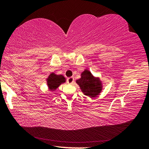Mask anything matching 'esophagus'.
I'll list each match as a JSON object with an SVG mask.
<instances>
[{"label": "esophagus", "mask_w": 149, "mask_h": 149, "mask_svg": "<svg viewBox=\"0 0 149 149\" xmlns=\"http://www.w3.org/2000/svg\"><path fill=\"white\" fill-rule=\"evenodd\" d=\"M74 81V77H70L68 78V83L69 84H72L73 83Z\"/></svg>", "instance_id": "obj_1"}]
</instances>
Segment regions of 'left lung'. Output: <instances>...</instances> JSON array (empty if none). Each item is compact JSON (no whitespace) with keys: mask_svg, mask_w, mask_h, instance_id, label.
<instances>
[{"mask_svg":"<svg viewBox=\"0 0 149 149\" xmlns=\"http://www.w3.org/2000/svg\"><path fill=\"white\" fill-rule=\"evenodd\" d=\"M81 92L85 96L95 98L102 91V81L99 77H95L89 70L85 69L81 74V77L76 80Z\"/></svg>","mask_w":149,"mask_h":149,"instance_id":"1","label":"left lung"}]
</instances>
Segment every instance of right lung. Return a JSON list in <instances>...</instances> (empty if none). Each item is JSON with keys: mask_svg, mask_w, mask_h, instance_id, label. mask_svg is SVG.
<instances>
[{"mask_svg": "<svg viewBox=\"0 0 149 149\" xmlns=\"http://www.w3.org/2000/svg\"><path fill=\"white\" fill-rule=\"evenodd\" d=\"M66 81L65 77L63 75H57L54 72L50 73L47 78V85L48 89L51 91H54L60 85Z\"/></svg>", "mask_w": 149, "mask_h": 149, "instance_id": "1", "label": "right lung"}]
</instances>
